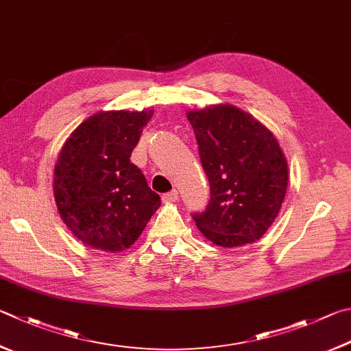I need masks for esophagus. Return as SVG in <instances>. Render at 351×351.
<instances>
[{"instance_id":"1","label":"esophagus","mask_w":351,"mask_h":351,"mask_svg":"<svg viewBox=\"0 0 351 351\" xmlns=\"http://www.w3.org/2000/svg\"><path fill=\"white\" fill-rule=\"evenodd\" d=\"M162 199L165 201V202H173V201H176L178 199V190H170V192H167V193H164L162 195Z\"/></svg>"}]
</instances>
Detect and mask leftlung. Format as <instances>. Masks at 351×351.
<instances>
[{
    "label": "left lung",
    "mask_w": 351,
    "mask_h": 351,
    "mask_svg": "<svg viewBox=\"0 0 351 351\" xmlns=\"http://www.w3.org/2000/svg\"><path fill=\"white\" fill-rule=\"evenodd\" d=\"M199 158L210 182V201L193 213L213 244L232 248L258 241L285 197L289 169L273 133L233 106L189 112Z\"/></svg>",
    "instance_id": "obj_1"
}]
</instances>
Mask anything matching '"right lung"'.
Masks as SVG:
<instances>
[{
    "label": "right lung",
    "mask_w": 351,
    "mask_h": 351,
    "mask_svg": "<svg viewBox=\"0 0 351 351\" xmlns=\"http://www.w3.org/2000/svg\"><path fill=\"white\" fill-rule=\"evenodd\" d=\"M154 112H99L78 125L55 165L53 195L62 221L82 244L129 248L161 197L130 162Z\"/></svg>",
    "instance_id": "obj_1"
}]
</instances>
